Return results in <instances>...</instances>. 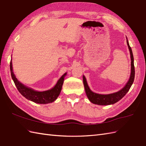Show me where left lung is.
Wrapping results in <instances>:
<instances>
[{
	"label": "left lung",
	"instance_id": "left-lung-1",
	"mask_svg": "<svg viewBox=\"0 0 146 146\" xmlns=\"http://www.w3.org/2000/svg\"><path fill=\"white\" fill-rule=\"evenodd\" d=\"M127 43L128 47L130 51V57H131V74L130 78L128 82L125 86L121 90L111 94H107V95H102V94H98L93 92L88 86V84L87 83L86 79L84 76H83V84L84 86L86 94L87 95V97H88L89 100L94 104H96L98 105H109L114 104L116 102L119 101L120 99H122L126 94L128 92V90H130V87L134 81L135 79V66H134V58H133V55L132 52V50L131 47L130 46L128 43V41L127 38Z\"/></svg>",
	"mask_w": 146,
	"mask_h": 146
}]
</instances>
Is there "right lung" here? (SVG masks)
Returning a JSON list of instances; mask_svg holds the SVG:
<instances>
[{
  "label": "right lung",
  "instance_id": "obj_1",
  "mask_svg": "<svg viewBox=\"0 0 146 146\" xmlns=\"http://www.w3.org/2000/svg\"><path fill=\"white\" fill-rule=\"evenodd\" d=\"M10 72L11 78L21 94L29 100L39 104H47L56 100L60 93L64 81V77L66 74V73L63 74L57 81L56 86L51 89L43 92H38L26 87L17 80L13 72L11 60L10 61Z\"/></svg>",
  "mask_w": 146,
  "mask_h": 146
}]
</instances>
